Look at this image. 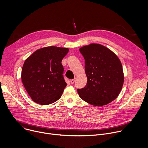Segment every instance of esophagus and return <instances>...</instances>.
Segmentation results:
<instances>
[{"label":"esophagus","mask_w":148,"mask_h":148,"mask_svg":"<svg viewBox=\"0 0 148 148\" xmlns=\"http://www.w3.org/2000/svg\"><path fill=\"white\" fill-rule=\"evenodd\" d=\"M75 78H74V79H71V81H70V82H71V84H73V83L75 82Z\"/></svg>","instance_id":"34e87169"}]
</instances>
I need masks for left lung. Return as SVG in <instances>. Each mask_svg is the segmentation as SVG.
Listing matches in <instances>:
<instances>
[{"mask_svg":"<svg viewBox=\"0 0 148 148\" xmlns=\"http://www.w3.org/2000/svg\"><path fill=\"white\" fill-rule=\"evenodd\" d=\"M79 50L85 59L87 77L86 86L77 90L79 97L96 107L108 104L117 98L123 87L124 75L119 58L100 44L91 43Z\"/></svg>","mask_w":148,"mask_h":148,"instance_id":"left-lung-1","label":"left lung"}]
</instances>
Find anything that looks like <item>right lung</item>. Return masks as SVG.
<instances>
[{
  "label": "right lung",
  "mask_w": 148,
  "mask_h": 148,
  "mask_svg": "<svg viewBox=\"0 0 148 148\" xmlns=\"http://www.w3.org/2000/svg\"><path fill=\"white\" fill-rule=\"evenodd\" d=\"M69 51L68 48L49 46L37 50L26 59L21 78L34 102L49 105L60 98L67 86L61 61Z\"/></svg>",
  "instance_id": "add662e5"
}]
</instances>
